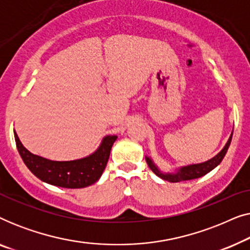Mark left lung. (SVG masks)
Listing matches in <instances>:
<instances>
[{"label": "left lung", "instance_id": "8db88e82", "mask_svg": "<svg viewBox=\"0 0 250 250\" xmlns=\"http://www.w3.org/2000/svg\"><path fill=\"white\" fill-rule=\"evenodd\" d=\"M232 134H233V132H232ZM232 134L230 138H229L227 145H225L224 148L222 149L216 156L213 157V158L207 160V162H205V163L183 166L174 173H163L162 170L157 167V165H155V163L152 162V159L150 158V157H146V164H148L150 169H151L157 176H159L160 179H163L165 181H169V182H182V181L198 179V177L206 175L207 173H209L210 170H213L217 165H220V163L223 160L225 153H227V151H228L229 146H230Z\"/></svg>", "mask_w": 250, "mask_h": 250}]
</instances>
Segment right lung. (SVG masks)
Here are the masks:
<instances>
[{
  "instance_id": "obj_1",
  "label": "right lung",
  "mask_w": 250,
  "mask_h": 250,
  "mask_svg": "<svg viewBox=\"0 0 250 250\" xmlns=\"http://www.w3.org/2000/svg\"><path fill=\"white\" fill-rule=\"evenodd\" d=\"M13 133L19 155L30 172L43 182L68 189H80L97 182L107 166L111 146L117 140L116 135L104 136L100 146L92 155L70 162H56L28 151L20 142L16 131Z\"/></svg>"
}]
</instances>
